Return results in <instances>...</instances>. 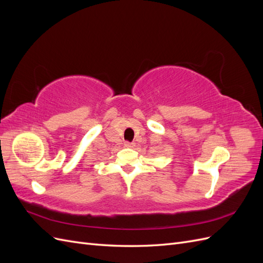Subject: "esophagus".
Listing matches in <instances>:
<instances>
[{
	"label": "esophagus",
	"mask_w": 263,
	"mask_h": 263,
	"mask_svg": "<svg viewBox=\"0 0 263 263\" xmlns=\"http://www.w3.org/2000/svg\"><path fill=\"white\" fill-rule=\"evenodd\" d=\"M124 145H125V147H127V148H134V147H135L134 142H129V141H126Z\"/></svg>",
	"instance_id": "obj_1"
}]
</instances>
